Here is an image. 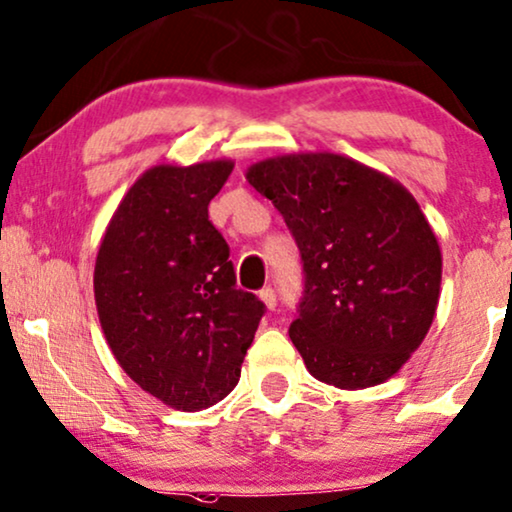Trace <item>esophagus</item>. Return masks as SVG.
<instances>
[{"instance_id": "1", "label": "esophagus", "mask_w": 512, "mask_h": 512, "mask_svg": "<svg viewBox=\"0 0 512 512\" xmlns=\"http://www.w3.org/2000/svg\"><path fill=\"white\" fill-rule=\"evenodd\" d=\"M258 298H261V301L265 303V308H268V310H275V305H277V294H275V289H272V287H263L261 291H258Z\"/></svg>"}]
</instances>
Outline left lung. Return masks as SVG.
<instances>
[{
  "label": "left lung",
  "instance_id": "left-lung-1",
  "mask_svg": "<svg viewBox=\"0 0 512 512\" xmlns=\"http://www.w3.org/2000/svg\"><path fill=\"white\" fill-rule=\"evenodd\" d=\"M247 181L272 199L303 261L289 338L317 381L357 390L402 369L440 301L442 254L407 188L334 152L263 159Z\"/></svg>",
  "mask_w": 512,
  "mask_h": 512
}]
</instances>
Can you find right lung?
<instances>
[{
    "mask_svg": "<svg viewBox=\"0 0 512 512\" xmlns=\"http://www.w3.org/2000/svg\"><path fill=\"white\" fill-rule=\"evenodd\" d=\"M230 171V159L148 169L96 256V308L112 355L145 393L181 411L207 409L237 386L265 313L237 289L228 242L209 221Z\"/></svg>",
    "mask_w": 512,
    "mask_h": 512,
    "instance_id": "1",
    "label": "right lung"
}]
</instances>
